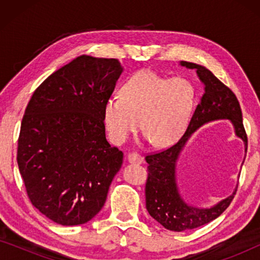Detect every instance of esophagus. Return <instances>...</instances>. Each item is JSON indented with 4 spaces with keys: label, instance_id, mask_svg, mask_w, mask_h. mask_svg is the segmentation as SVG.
Listing matches in <instances>:
<instances>
[{
    "label": "esophagus",
    "instance_id": "esophagus-1",
    "mask_svg": "<svg viewBox=\"0 0 260 260\" xmlns=\"http://www.w3.org/2000/svg\"><path fill=\"white\" fill-rule=\"evenodd\" d=\"M127 161L133 163V165H141V163L143 162V157H142V155L138 154V152L134 151L127 155Z\"/></svg>",
    "mask_w": 260,
    "mask_h": 260
}]
</instances>
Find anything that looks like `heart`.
<instances>
[{"mask_svg": "<svg viewBox=\"0 0 260 260\" xmlns=\"http://www.w3.org/2000/svg\"><path fill=\"white\" fill-rule=\"evenodd\" d=\"M120 95L104 104V122L111 140L122 144L142 125L147 140L158 148L181 140L198 101L197 88L189 79L169 78L150 70L130 77Z\"/></svg>", "mask_w": 260, "mask_h": 260, "instance_id": "heart-1", "label": "heart"}]
</instances>
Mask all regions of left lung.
I'll list each match as a JSON object with an SVG mask.
<instances>
[{"label":"left lung","mask_w":260,"mask_h":260,"mask_svg":"<svg viewBox=\"0 0 260 260\" xmlns=\"http://www.w3.org/2000/svg\"><path fill=\"white\" fill-rule=\"evenodd\" d=\"M187 69L197 70L205 84V93L201 97L189 126L179 142L165 150L145 156L148 163V179L145 183V206L152 218L167 230L182 232L198 229L211 222L222 214L232 202L237 189L211 208L191 207L183 201L176 184V161L188 138L204 124L218 119H230L236 135L245 143L247 150V135L243 124L240 104L230 87L222 84L211 71L193 62L181 61Z\"/></svg>","instance_id":"1"}]
</instances>
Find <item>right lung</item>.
I'll use <instances>...</instances> for the list:
<instances>
[{
	"label": "right lung",
	"instance_id": "right-lung-1",
	"mask_svg": "<svg viewBox=\"0 0 260 260\" xmlns=\"http://www.w3.org/2000/svg\"><path fill=\"white\" fill-rule=\"evenodd\" d=\"M122 72L117 59L78 56L34 91L24 111L20 174L31 205L62 226L97 215L122 167L104 124V104Z\"/></svg>",
	"mask_w": 260,
	"mask_h": 260
}]
</instances>
